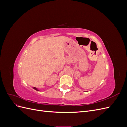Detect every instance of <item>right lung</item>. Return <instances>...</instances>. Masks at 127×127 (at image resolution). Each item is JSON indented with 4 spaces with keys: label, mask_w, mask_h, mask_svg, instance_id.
<instances>
[{
    "label": "right lung",
    "mask_w": 127,
    "mask_h": 127,
    "mask_svg": "<svg viewBox=\"0 0 127 127\" xmlns=\"http://www.w3.org/2000/svg\"><path fill=\"white\" fill-rule=\"evenodd\" d=\"M33 89H34V90H35L36 91H40L39 90H37V88H36V87H33Z\"/></svg>",
    "instance_id": "add662e5"
}]
</instances>
